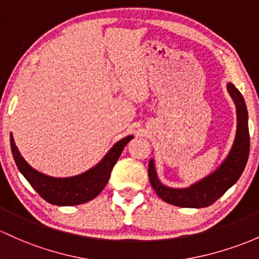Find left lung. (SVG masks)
<instances>
[{"label":"left lung","instance_id":"obj_1","mask_svg":"<svg viewBox=\"0 0 259 259\" xmlns=\"http://www.w3.org/2000/svg\"><path fill=\"white\" fill-rule=\"evenodd\" d=\"M227 91L233 100L237 117L235 140L229 154L212 173L186 188H171L163 184L158 177L154 159L152 158L148 165L149 182L163 201L179 207L200 208L210 206L231 186L235 185L243 173L249 153L248 112L243 96L232 82H227Z\"/></svg>","mask_w":259,"mask_h":259}]
</instances>
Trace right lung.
I'll return each instance as SVG.
<instances>
[{
  "label": "right lung",
  "instance_id": "right-lung-1",
  "mask_svg": "<svg viewBox=\"0 0 259 259\" xmlns=\"http://www.w3.org/2000/svg\"><path fill=\"white\" fill-rule=\"evenodd\" d=\"M132 138L131 135L116 142L96 165L84 173L68 178H55L30 166L19 153L12 133L10 136L11 151L18 170L46 201L58 206H73L95 199L106 186L112 168Z\"/></svg>",
  "mask_w": 259,
  "mask_h": 259
}]
</instances>
